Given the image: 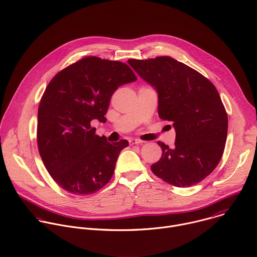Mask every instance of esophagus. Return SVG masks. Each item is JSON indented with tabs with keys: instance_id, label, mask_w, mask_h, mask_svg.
Returning a JSON list of instances; mask_svg holds the SVG:
<instances>
[{
	"instance_id": "34e87169",
	"label": "esophagus",
	"mask_w": 257,
	"mask_h": 257,
	"mask_svg": "<svg viewBox=\"0 0 257 257\" xmlns=\"http://www.w3.org/2000/svg\"><path fill=\"white\" fill-rule=\"evenodd\" d=\"M142 142H143V141H141V140H139V139H135V138H132V139L129 140V144H130V145L140 144V143H142Z\"/></svg>"
}]
</instances>
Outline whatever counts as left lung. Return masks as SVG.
Segmentation results:
<instances>
[{"label":"left lung","instance_id":"1","mask_svg":"<svg viewBox=\"0 0 257 257\" xmlns=\"http://www.w3.org/2000/svg\"><path fill=\"white\" fill-rule=\"evenodd\" d=\"M134 70L157 91L158 115L173 122L176 142H163L152 173L175 187H191L208 177L225 148L228 116L215 85L203 74L169 56L129 59Z\"/></svg>","mask_w":257,"mask_h":257}]
</instances>
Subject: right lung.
Here are the masks:
<instances>
[{
  "instance_id": "obj_1",
  "label": "right lung",
  "mask_w": 257,
  "mask_h": 257,
  "mask_svg": "<svg viewBox=\"0 0 257 257\" xmlns=\"http://www.w3.org/2000/svg\"><path fill=\"white\" fill-rule=\"evenodd\" d=\"M136 79L126 63L85 56L48 83L38 107L37 144L47 172L63 190L91 195L111 180L129 143L108 142L91 122H104L114 92Z\"/></svg>"
}]
</instances>
